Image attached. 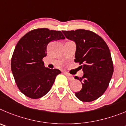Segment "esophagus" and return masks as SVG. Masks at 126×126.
<instances>
[{"mask_svg": "<svg viewBox=\"0 0 126 126\" xmlns=\"http://www.w3.org/2000/svg\"><path fill=\"white\" fill-rule=\"evenodd\" d=\"M64 74H65L66 75V77H68V79L69 80H73V75H70V73H67V72H64Z\"/></svg>", "mask_w": 126, "mask_h": 126, "instance_id": "esophagus-1", "label": "esophagus"}]
</instances>
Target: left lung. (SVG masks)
Returning a JSON list of instances; mask_svg holds the SVG:
<instances>
[{
    "label": "left lung",
    "instance_id": "8db88e82",
    "mask_svg": "<svg viewBox=\"0 0 126 126\" xmlns=\"http://www.w3.org/2000/svg\"><path fill=\"white\" fill-rule=\"evenodd\" d=\"M62 32L76 43L75 62L81 64L84 73L82 77H75L82 84L75 96L82 102L94 101L107 90L114 72L109 48L100 36L91 31L79 29Z\"/></svg>",
    "mask_w": 126,
    "mask_h": 126
}]
</instances>
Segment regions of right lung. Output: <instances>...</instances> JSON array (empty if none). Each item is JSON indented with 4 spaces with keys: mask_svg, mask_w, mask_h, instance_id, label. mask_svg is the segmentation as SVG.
I'll return each mask as SVG.
<instances>
[{
    "mask_svg": "<svg viewBox=\"0 0 126 126\" xmlns=\"http://www.w3.org/2000/svg\"><path fill=\"white\" fill-rule=\"evenodd\" d=\"M64 38L60 31L38 28L29 31L18 41L11 59V70L24 95L36 99L49 91L61 71L45 68L43 59L49 42Z\"/></svg>",
    "mask_w": 126,
    "mask_h": 126,
    "instance_id": "right-lung-1",
    "label": "right lung"
}]
</instances>
